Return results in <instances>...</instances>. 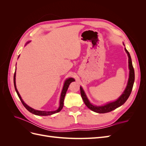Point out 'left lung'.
Wrapping results in <instances>:
<instances>
[{"mask_svg": "<svg viewBox=\"0 0 146 146\" xmlns=\"http://www.w3.org/2000/svg\"><path fill=\"white\" fill-rule=\"evenodd\" d=\"M125 52H127V54H128V56H129V69H130L129 78V81H128L127 86L125 88L124 92H123V94L120 96V98H119L117 100L113 102H110L109 104H106L104 106L97 107V106L92 105L90 102V101L88 100L85 93L84 92L82 89V88L80 87V93H81L82 98L83 99L84 103L85 104L86 107L88 108L91 110L92 111H93L96 113H106L110 112L113 111V110H115L116 108H118L119 107H120V106H121L122 105H123L125 102L126 100L128 99V98H129L132 90V88H133V83L135 81V71H134L133 65H132L131 59V56L129 52H128V50L125 48Z\"/></svg>", "mask_w": 146, "mask_h": 146, "instance_id": "obj_1", "label": "left lung"}]
</instances>
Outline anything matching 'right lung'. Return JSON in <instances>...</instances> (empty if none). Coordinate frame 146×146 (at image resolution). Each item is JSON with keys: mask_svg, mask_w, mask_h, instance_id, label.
<instances>
[{"mask_svg": "<svg viewBox=\"0 0 146 146\" xmlns=\"http://www.w3.org/2000/svg\"><path fill=\"white\" fill-rule=\"evenodd\" d=\"M16 71L15 72L14 74V85H15V90L17 92V94L19 98L20 99L21 101L22 104H23V105L25 107V108L27 109L29 111H30V113H32L34 114H36V115L38 116H48V115H51V114H55L56 113H58L59 111H60L61 109L63 108V104H64V97L66 96V91H67L68 89V87L70 85V83L75 81L74 79L72 78H69L68 79H67L64 82V86L63 88V90L62 92H61V97H60V107L58 108V109L56 110V111H39V110H34L33 108H32L31 107H30L29 106H28L27 104H25L24 103V102L23 101V100L22 99L18 91H17V88H16Z\"/></svg>", "mask_w": 146, "mask_h": 146, "instance_id": "add662e5", "label": "right lung"}]
</instances>
